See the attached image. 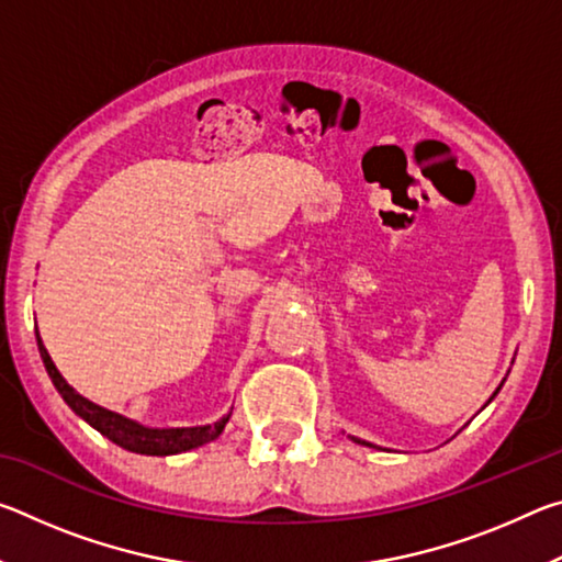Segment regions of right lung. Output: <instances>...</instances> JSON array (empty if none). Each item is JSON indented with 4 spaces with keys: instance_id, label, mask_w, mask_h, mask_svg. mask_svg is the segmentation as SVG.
Returning a JSON list of instances; mask_svg holds the SVG:
<instances>
[{
    "instance_id": "right-lung-1",
    "label": "right lung",
    "mask_w": 562,
    "mask_h": 562,
    "mask_svg": "<svg viewBox=\"0 0 562 562\" xmlns=\"http://www.w3.org/2000/svg\"><path fill=\"white\" fill-rule=\"evenodd\" d=\"M40 335V331H36ZM36 345H40V355L44 359L46 372H49L52 382L56 386V392L61 394V398L69 404L76 414H79L83 422H89L93 429L101 431L106 439H111L116 446L133 453H146V456H170V453H180V451H190L195 446H203L207 441H215L217 436L223 434L227 418H221L213 426H193V429H146L131 418L113 414L109 408L97 406L89 398H83L81 394H76L74 389L66 384V379L59 374V369L54 367V361L49 357V351L42 345V337H36Z\"/></svg>"
}]
</instances>
